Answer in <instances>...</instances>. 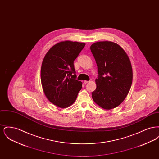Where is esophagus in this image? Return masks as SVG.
<instances>
[{"label":"esophagus","mask_w":159,"mask_h":159,"mask_svg":"<svg viewBox=\"0 0 159 159\" xmlns=\"http://www.w3.org/2000/svg\"><path fill=\"white\" fill-rule=\"evenodd\" d=\"M83 82H84V84H86V83H89V81H86V80H84V81H83Z\"/></svg>","instance_id":"1"}]
</instances>
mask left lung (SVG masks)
<instances>
[{
  "mask_svg": "<svg viewBox=\"0 0 159 159\" xmlns=\"http://www.w3.org/2000/svg\"><path fill=\"white\" fill-rule=\"evenodd\" d=\"M90 48L99 74L92 97L103 109H113L121 104L130 91L133 79L130 61L121 46L113 42H97Z\"/></svg>",
  "mask_w": 159,
  "mask_h": 159,
  "instance_id": "left-lung-1",
  "label": "left lung"
}]
</instances>
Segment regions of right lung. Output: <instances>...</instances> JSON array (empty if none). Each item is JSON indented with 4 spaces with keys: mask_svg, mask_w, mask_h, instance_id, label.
Here are the masks:
<instances>
[{
    "mask_svg": "<svg viewBox=\"0 0 159 159\" xmlns=\"http://www.w3.org/2000/svg\"><path fill=\"white\" fill-rule=\"evenodd\" d=\"M85 45L62 41L48 51L42 61L40 79L43 91L47 99L58 107L71 106L82 89V82L76 79L73 63Z\"/></svg>",
    "mask_w": 159,
    "mask_h": 159,
    "instance_id": "right-lung-1",
    "label": "right lung"
}]
</instances>
